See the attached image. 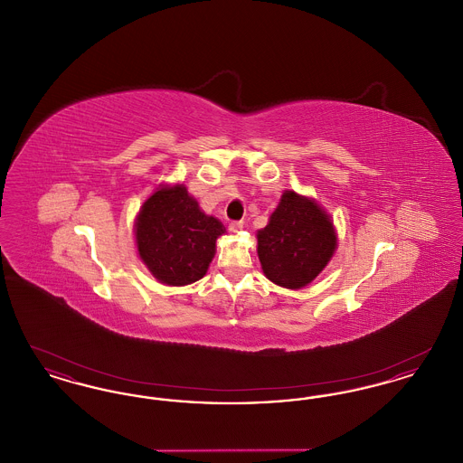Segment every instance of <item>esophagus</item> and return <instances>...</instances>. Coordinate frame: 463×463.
Segmentation results:
<instances>
[{"label":"esophagus","mask_w":463,"mask_h":463,"mask_svg":"<svg viewBox=\"0 0 463 463\" xmlns=\"http://www.w3.org/2000/svg\"><path fill=\"white\" fill-rule=\"evenodd\" d=\"M242 227H244V222L242 221H234L229 223V231H231V232H234V234L241 232Z\"/></svg>","instance_id":"esophagus-1"}]
</instances>
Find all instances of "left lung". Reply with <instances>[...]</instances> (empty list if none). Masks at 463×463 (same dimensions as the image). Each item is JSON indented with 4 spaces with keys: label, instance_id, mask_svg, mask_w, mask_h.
Segmentation results:
<instances>
[{
    "label": "left lung",
    "instance_id": "1",
    "mask_svg": "<svg viewBox=\"0 0 463 463\" xmlns=\"http://www.w3.org/2000/svg\"><path fill=\"white\" fill-rule=\"evenodd\" d=\"M265 278L278 287L300 289L328 265L336 250L330 215L314 201L285 191L269 223L257 232Z\"/></svg>",
    "mask_w": 463,
    "mask_h": 463
}]
</instances>
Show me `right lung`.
<instances>
[{
	"label": "right lung",
	"mask_w": 463,
	"mask_h": 463,
	"mask_svg": "<svg viewBox=\"0 0 463 463\" xmlns=\"http://www.w3.org/2000/svg\"><path fill=\"white\" fill-rule=\"evenodd\" d=\"M138 257L168 287L199 281L215 255L222 222L201 212L185 185H161L144 201L135 219Z\"/></svg>",
	"instance_id": "obj_1"
}]
</instances>
